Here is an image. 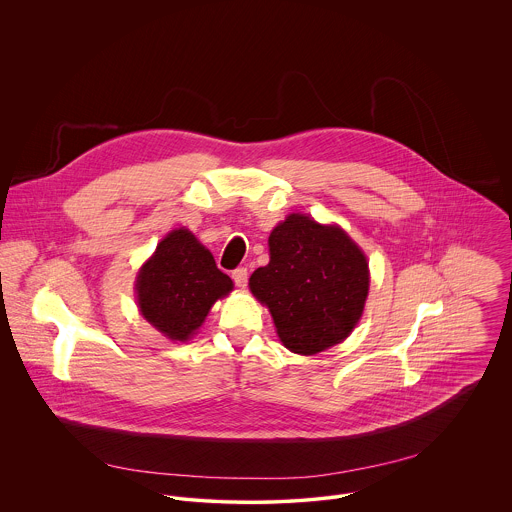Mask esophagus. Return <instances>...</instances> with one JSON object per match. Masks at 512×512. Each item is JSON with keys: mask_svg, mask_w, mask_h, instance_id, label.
Segmentation results:
<instances>
[{"mask_svg": "<svg viewBox=\"0 0 512 512\" xmlns=\"http://www.w3.org/2000/svg\"><path fill=\"white\" fill-rule=\"evenodd\" d=\"M232 280H234V284L238 288H246V284H248V270L246 268H236L232 272Z\"/></svg>", "mask_w": 512, "mask_h": 512, "instance_id": "1", "label": "esophagus"}]
</instances>
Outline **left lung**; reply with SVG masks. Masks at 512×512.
Returning a JSON list of instances; mask_svg holds the SVG:
<instances>
[{
  "instance_id": "left-lung-1",
  "label": "left lung",
  "mask_w": 512,
  "mask_h": 512,
  "mask_svg": "<svg viewBox=\"0 0 512 512\" xmlns=\"http://www.w3.org/2000/svg\"><path fill=\"white\" fill-rule=\"evenodd\" d=\"M270 262L250 276V292L272 317L280 341L315 355L345 341L368 295V262L351 236L293 213L270 238Z\"/></svg>"
}]
</instances>
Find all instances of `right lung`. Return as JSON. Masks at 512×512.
I'll return each mask as SVG.
<instances>
[{
  "label": "right lung",
  "instance_id": "1",
  "mask_svg": "<svg viewBox=\"0 0 512 512\" xmlns=\"http://www.w3.org/2000/svg\"><path fill=\"white\" fill-rule=\"evenodd\" d=\"M213 254L187 228L169 232L142 266L136 293L147 321L171 341H187L213 303L232 292Z\"/></svg>",
  "mask_w": 512,
  "mask_h": 512
}]
</instances>
